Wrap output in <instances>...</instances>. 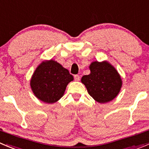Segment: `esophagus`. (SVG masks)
I'll use <instances>...</instances> for the list:
<instances>
[{
    "mask_svg": "<svg viewBox=\"0 0 149 149\" xmlns=\"http://www.w3.org/2000/svg\"><path fill=\"white\" fill-rule=\"evenodd\" d=\"M74 79L76 81H80V76H79V75H75Z\"/></svg>",
    "mask_w": 149,
    "mask_h": 149,
    "instance_id": "obj_1",
    "label": "esophagus"
}]
</instances>
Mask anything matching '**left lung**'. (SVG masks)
Masks as SVG:
<instances>
[{
	"label": "left lung",
	"instance_id": "8db88e82",
	"mask_svg": "<svg viewBox=\"0 0 149 149\" xmlns=\"http://www.w3.org/2000/svg\"><path fill=\"white\" fill-rule=\"evenodd\" d=\"M89 69L91 73L81 78L89 95L100 103L114 99L122 85L120 75L115 68L107 61H95L91 63Z\"/></svg>",
	"mask_w": 149,
	"mask_h": 149
}]
</instances>
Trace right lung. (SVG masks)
I'll return each instance as SVG.
<instances>
[{"label": "right lung", "instance_id": "right-lung-1", "mask_svg": "<svg viewBox=\"0 0 149 149\" xmlns=\"http://www.w3.org/2000/svg\"><path fill=\"white\" fill-rule=\"evenodd\" d=\"M73 76L60 63L44 61L37 67L30 80V86L37 98L46 103H54L64 95Z\"/></svg>", "mask_w": 149, "mask_h": 149}]
</instances>
